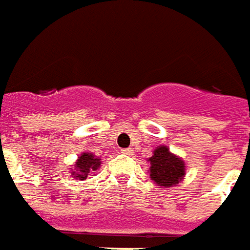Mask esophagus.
Instances as JSON below:
<instances>
[{
    "instance_id": "obj_1",
    "label": "esophagus",
    "mask_w": 250,
    "mask_h": 250,
    "mask_svg": "<svg viewBox=\"0 0 250 250\" xmlns=\"http://www.w3.org/2000/svg\"><path fill=\"white\" fill-rule=\"evenodd\" d=\"M122 153H125V155H132L134 151H132V148H125L122 149Z\"/></svg>"
}]
</instances>
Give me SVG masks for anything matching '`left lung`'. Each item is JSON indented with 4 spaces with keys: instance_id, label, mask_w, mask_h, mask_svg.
I'll use <instances>...</instances> for the list:
<instances>
[{
    "instance_id": "left-lung-1",
    "label": "left lung",
    "mask_w": 250,
    "mask_h": 250,
    "mask_svg": "<svg viewBox=\"0 0 250 250\" xmlns=\"http://www.w3.org/2000/svg\"><path fill=\"white\" fill-rule=\"evenodd\" d=\"M148 163L151 180L162 188L177 186L186 177V163L172 153L167 146H159L153 149Z\"/></svg>"
}]
</instances>
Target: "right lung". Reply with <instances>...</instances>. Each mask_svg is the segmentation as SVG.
Returning <instances> with one entry per match:
<instances>
[{
  "mask_svg": "<svg viewBox=\"0 0 250 250\" xmlns=\"http://www.w3.org/2000/svg\"><path fill=\"white\" fill-rule=\"evenodd\" d=\"M102 159L91 152L81 153L73 167L70 168V175L78 180H86L88 173L98 171L101 168Z\"/></svg>",
  "mask_w": 250,
  "mask_h": 250,
  "instance_id": "1",
  "label": "right lung"
}]
</instances>
